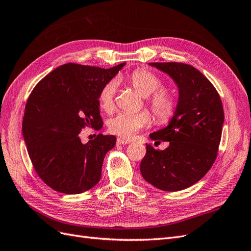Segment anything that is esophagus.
Listing matches in <instances>:
<instances>
[{"label":"esophagus","instance_id":"1","mask_svg":"<svg viewBox=\"0 0 251 251\" xmlns=\"http://www.w3.org/2000/svg\"><path fill=\"white\" fill-rule=\"evenodd\" d=\"M127 143H130V141L125 140L123 138H117V140H116L117 146H124V144H127Z\"/></svg>","mask_w":251,"mask_h":251}]
</instances>
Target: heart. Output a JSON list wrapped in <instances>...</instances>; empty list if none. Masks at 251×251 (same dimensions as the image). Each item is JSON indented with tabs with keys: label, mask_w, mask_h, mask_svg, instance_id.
<instances>
[{
	"label": "heart",
	"mask_w": 251,
	"mask_h": 251,
	"mask_svg": "<svg viewBox=\"0 0 251 251\" xmlns=\"http://www.w3.org/2000/svg\"><path fill=\"white\" fill-rule=\"evenodd\" d=\"M128 82L141 96L148 97V104L158 124L165 125L171 121L177 110V101L168 90L160 89L162 81L156 74L147 69H136L131 73ZM116 91L117 82L114 79L104 83L100 89L98 102L103 111L109 112L114 108ZM150 123L148 112H123L109 119L108 130L119 137L131 139Z\"/></svg>",
	"instance_id": "obj_1"
}]
</instances>
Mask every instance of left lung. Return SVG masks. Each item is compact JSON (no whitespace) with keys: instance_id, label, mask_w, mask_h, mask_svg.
Segmentation results:
<instances>
[{"instance_id":"1","label":"left lung","mask_w":251,"mask_h":251,"mask_svg":"<svg viewBox=\"0 0 251 251\" xmlns=\"http://www.w3.org/2000/svg\"><path fill=\"white\" fill-rule=\"evenodd\" d=\"M150 65L177 83L179 100L170 125L150 135L156 143L169 141V148L159 151L147 144L140 172L155 187L177 192L198 182L214 164L222 136L223 105L216 88L195 67L183 63Z\"/></svg>"}]
</instances>
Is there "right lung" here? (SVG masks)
<instances>
[{
  "instance_id": "right-lung-1",
  "label": "right lung",
  "mask_w": 251,
  "mask_h": 251,
  "mask_svg": "<svg viewBox=\"0 0 251 251\" xmlns=\"http://www.w3.org/2000/svg\"><path fill=\"white\" fill-rule=\"evenodd\" d=\"M126 63L110 69L65 64L46 75L29 95L23 118V136L30 160L49 187L75 195L95 186L105 154L116 137L98 134L83 144V128L103 126L98 94Z\"/></svg>"
}]
</instances>
